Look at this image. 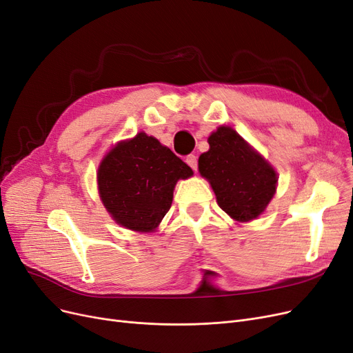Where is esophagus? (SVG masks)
<instances>
[{"instance_id":"1","label":"esophagus","mask_w":353,"mask_h":353,"mask_svg":"<svg viewBox=\"0 0 353 353\" xmlns=\"http://www.w3.org/2000/svg\"><path fill=\"white\" fill-rule=\"evenodd\" d=\"M186 163H188V165L192 170H194V172H196V170H198V159H196V155H193V154L188 155L186 157Z\"/></svg>"}]
</instances>
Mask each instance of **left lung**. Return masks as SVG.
Returning a JSON list of instances; mask_svg holds the SVG:
<instances>
[{
  "label": "left lung",
  "instance_id": "1",
  "mask_svg": "<svg viewBox=\"0 0 353 353\" xmlns=\"http://www.w3.org/2000/svg\"><path fill=\"white\" fill-rule=\"evenodd\" d=\"M208 142L199 173L210 180L219 208L240 223L257 218L275 194V170L228 126L218 128Z\"/></svg>",
  "mask_w": 353,
  "mask_h": 353
}]
</instances>
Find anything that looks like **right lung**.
<instances>
[{"label":"right lung","instance_id":"add662e5","mask_svg":"<svg viewBox=\"0 0 353 353\" xmlns=\"http://www.w3.org/2000/svg\"><path fill=\"white\" fill-rule=\"evenodd\" d=\"M192 168L147 134L119 142L103 159L97 183L100 198L117 224L148 232L155 230L173 202L179 179Z\"/></svg>","mask_w":353,"mask_h":353}]
</instances>
